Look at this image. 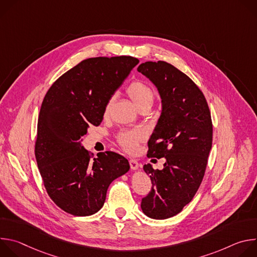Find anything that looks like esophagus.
<instances>
[{
	"label": "esophagus",
	"instance_id": "obj_1",
	"mask_svg": "<svg viewBox=\"0 0 257 257\" xmlns=\"http://www.w3.org/2000/svg\"><path fill=\"white\" fill-rule=\"evenodd\" d=\"M129 164H130V168H131L132 170H137L138 167H139L138 162L135 161V160H130V161H129Z\"/></svg>",
	"mask_w": 257,
	"mask_h": 257
}]
</instances>
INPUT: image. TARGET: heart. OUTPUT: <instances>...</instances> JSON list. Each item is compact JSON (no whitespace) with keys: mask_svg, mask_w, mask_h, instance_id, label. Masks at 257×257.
Masks as SVG:
<instances>
[{"mask_svg":"<svg viewBox=\"0 0 257 257\" xmlns=\"http://www.w3.org/2000/svg\"><path fill=\"white\" fill-rule=\"evenodd\" d=\"M127 94L137 107V109L144 108V107H152L155 101V93L153 89L141 81H134L127 87ZM116 95H112L109 97L104 106V115H106L111 108ZM144 139V134L141 131H128L123 132L118 137V142L124 150L129 153H133L136 151L137 145L140 141Z\"/></svg>","mask_w":257,"mask_h":257,"instance_id":"1","label":"heart"}]
</instances>
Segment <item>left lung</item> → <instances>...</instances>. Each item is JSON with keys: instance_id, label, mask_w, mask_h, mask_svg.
I'll return each mask as SVG.
<instances>
[{"instance_id": "1", "label": "left lung", "mask_w": 257, "mask_h": 257, "mask_svg": "<svg viewBox=\"0 0 257 257\" xmlns=\"http://www.w3.org/2000/svg\"><path fill=\"white\" fill-rule=\"evenodd\" d=\"M138 72L158 88L162 113L149 140V158H165L163 170L144 165L153 188L142 198L145 215L165 219L178 214L197 192L212 143V123L206 99L184 73L164 62H145Z\"/></svg>"}]
</instances>
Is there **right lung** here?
Segmentation results:
<instances>
[{
	"label": "right lung",
	"mask_w": 257,
	"mask_h": 257,
	"mask_svg": "<svg viewBox=\"0 0 257 257\" xmlns=\"http://www.w3.org/2000/svg\"><path fill=\"white\" fill-rule=\"evenodd\" d=\"M138 63L130 56L83 60L58 78L43 100L36 163L49 196L68 213L97 212L109 184L130 169L127 159L113 152L91 160L81 137L101 123L107 99Z\"/></svg>",
	"instance_id": "1"
}]
</instances>
